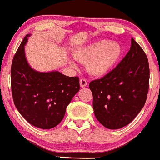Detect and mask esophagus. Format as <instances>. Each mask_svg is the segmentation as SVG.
<instances>
[{
    "mask_svg": "<svg viewBox=\"0 0 160 160\" xmlns=\"http://www.w3.org/2000/svg\"><path fill=\"white\" fill-rule=\"evenodd\" d=\"M80 85L81 87H86V85H87V82H86V80L85 79L82 78L80 80Z\"/></svg>",
    "mask_w": 160,
    "mask_h": 160,
    "instance_id": "1",
    "label": "esophagus"
}]
</instances>
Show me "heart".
Returning <instances> with one entry per match:
<instances>
[{
  "mask_svg": "<svg viewBox=\"0 0 160 160\" xmlns=\"http://www.w3.org/2000/svg\"><path fill=\"white\" fill-rule=\"evenodd\" d=\"M121 54L122 47L120 43L99 40L78 49L73 53V56L77 61L86 64V71L89 74L102 77L113 69ZM69 64L73 68H77V65L73 61H70Z\"/></svg>",
  "mask_w": 160,
  "mask_h": 160,
  "instance_id": "heart-1",
  "label": "heart"
}]
</instances>
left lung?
Segmentation results:
<instances>
[{
  "label": "left lung",
  "instance_id": "8db88e82",
  "mask_svg": "<svg viewBox=\"0 0 160 160\" xmlns=\"http://www.w3.org/2000/svg\"><path fill=\"white\" fill-rule=\"evenodd\" d=\"M149 79L148 57L132 38L130 50L118 65L89 83L93 110L99 122L110 129L129 124L144 108Z\"/></svg>",
  "mask_w": 160,
  "mask_h": 160
}]
</instances>
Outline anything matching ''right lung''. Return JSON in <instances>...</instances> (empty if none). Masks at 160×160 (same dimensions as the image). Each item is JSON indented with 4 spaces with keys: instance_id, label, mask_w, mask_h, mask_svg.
I'll use <instances>...</instances> for the list:
<instances>
[{
    "instance_id": "add662e5",
    "label": "right lung",
    "mask_w": 160,
    "mask_h": 160,
    "mask_svg": "<svg viewBox=\"0 0 160 160\" xmlns=\"http://www.w3.org/2000/svg\"><path fill=\"white\" fill-rule=\"evenodd\" d=\"M32 34L25 37L11 66V89L18 111L30 124L49 129L64 118L66 108L78 91V77H68L58 71L40 72L31 67L25 46Z\"/></svg>"
}]
</instances>
